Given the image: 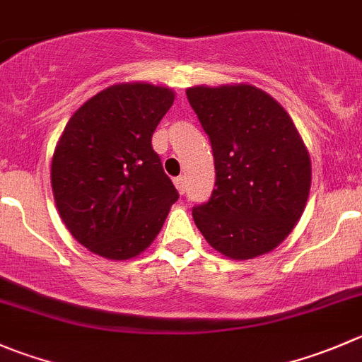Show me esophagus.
Wrapping results in <instances>:
<instances>
[{
  "label": "esophagus",
  "mask_w": 362,
  "mask_h": 362,
  "mask_svg": "<svg viewBox=\"0 0 362 362\" xmlns=\"http://www.w3.org/2000/svg\"><path fill=\"white\" fill-rule=\"evenodd\" d=\"M175 185H177L178 192H180V194H184V192H185V178L184 177L175 178Z\"/></svg>",
  "instance_id": "esophagus-1"
}]
</instances>
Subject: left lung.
Here are the masks:
<instances>
[{
  "label": "left lung",
  "instance_id": "8db88e82",
  "mask_svg": "<svg viewBox=\"0 0 362 362\" xmlns=\"http://www.w3.org/2000/svg\"><path fill=\"white\" fill-rule=\"evenodd\" d=\"M212 143L216 189L192 217L223 256L252 259L278 247L299 223L311 159L285 107L247 83L185 90Z\"/></svg>",
  "mask_w": 362,
  "mask_h": 362
}]
</instances>
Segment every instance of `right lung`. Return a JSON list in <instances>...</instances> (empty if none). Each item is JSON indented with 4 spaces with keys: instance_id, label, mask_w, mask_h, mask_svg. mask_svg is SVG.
<instances>
[{
    "instance_id": "1",
    "label": "right lung",
    "mask_w": 362,
    "mask_h": 362,
    "mask_svg": "<svg viewBox=\"0 0 362 362\" xmlns=\"http://www.w3.org/2000/svg\"><path fill=\"white\" fill-rule=\"evenodd\" d=\"M173 100L168 86L118 83L88 99L63 129L51 160L52 196L66 230L93 255L139 256L178 199L152 148Z\"/></svg>"
}]
</instances>
